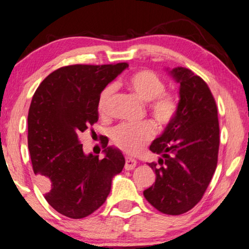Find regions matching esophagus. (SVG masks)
Instances as JSON below:
<instances>
[{"label":"esophagus","instance_id":"1","mask_svg":"<svg viewBox=\"0 0 249 249\" xmlns=\"http://www.w3.org/2000/svg\"><path fill=\"white\" fill-rule=\"evenodd\" d=\"M136 163H137V161L135 159H133V158H130V157H126L125 158V166H124V168L126 170H133L135 167H136Z\"/></svg>","mask_w":249,"mask_h":249}]
</instances>
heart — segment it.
Here are the masks:
<instances>
[{
  "mask_svg": "<svg viewBox=\"0 0 249 249\" xmlns=\"http://www.w3.org/2000/svg\"><path fill=\"white\" fill-rule=\"evenodd\" d=\"M126 86L144 102L155 123L165 127L175 119L178 111V102L175 95L166 92V83L158 74L150 70H142L126 80ZM115 92L114 84H107L100 92L98 109L101 114H107L109 103ZM154 136V127L148 122L142 124L121 123L109 132L113 144L128 154H137L148 144Z\"/></svg>",
  "mask_w": 249,
  "mask_h": 249,
  "instance_id": "1",
  "label": "heart"
}]
</instances>
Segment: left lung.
<instances>
[{"mask_svg":"<svg viewBox=\"0 0 249 249\" xmlns=\"http://www.w3.org/2000/svg\"><path fill=\"white\" fill-rule=\"evenodd\" d=\"M179 87L178 111L149 149L160 155L155 183L144 196L161 213L179 215L203 196L217 165L220 127L216 103L203 79L191 70H168Z\"/></svg>","mask_w":249,"mask_h":249,"instance_id":"1","label":"left lung"}]
</instances>
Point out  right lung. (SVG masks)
Listing matches in <instances>:
<instances>
[{
    "mask_svg": "<svg viewBox=\"0 0 249 249\" xmlns=\"http://www.w3.org/2000/svg\"><path fill=\"white\" fill-rule=\"evenodd\" d=\"M116 65H72L39 84L29 107L28 149L45 199L62 215L82 218L102 205L112 179L123 170L119 148L103 142L105 157L83 153L78 135L99 120L98 99L123 70Z\"/></svg>",
    "mask_w": 249,
    "mask_h": 249,
    "instance_id": "obj_1",
    "label": "right lung"
}]
</instances>
